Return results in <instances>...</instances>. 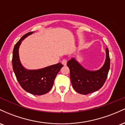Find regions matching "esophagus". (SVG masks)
Segmentation results:
<instances>
[{
    "instance_id": "1",
    "label": "esophagus",
    "mask_w": 125,
    "mask_h": 125,
    "mask_svg": "<svg viewBox=\"0 0 125 125\" xmlns=\"http://www.w3.org/2000/svg\"><path fill=\"white\" fill-rule=\"evenodd\" d=\"M61 62H62V64L64 65H67V60H65V59H64V60H62V61H61Z\"/></svg>"
}]
</instances>
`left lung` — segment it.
I'll return each instance as SVG.
<instances>
[{"mask_svg":"<svg viewBox=\"0 0 125 125\" xmlns=\"http://www.w3.org/2000/svg\"><path fill=\"white\" fill-rule=\"evenodd\" d=\"M106 60L102 68L90 71L85 69L74 58L67 62L69 67L70 78L73 89L81 94H87L99 90L107 78L110 68L109 49H106Z\"/></svg>","mask_w":125,"mask_h":125,"instance_id":"8db88e82","label":"left lung"}]
</instances>
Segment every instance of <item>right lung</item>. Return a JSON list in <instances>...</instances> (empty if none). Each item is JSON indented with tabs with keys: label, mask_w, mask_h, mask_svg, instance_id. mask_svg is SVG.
<instances>
[{
	"label": "right lung",
	"mask_w": 125,
	"mask_h": 125,
	"mask_svg": "<svg viewBox=\"0 0 125 125\" xmlns=\"http://www.w3.org/2000/svg\"><path fill=\"white\" fill-rule=\"evenodd\" d=\"M33 32L26 33L15 44L13 51L12 66L17 80L22 89L32 94L42 95L48 93L52 87L54 80L63 65L58 63L38 70H27L23 67L19 60V46L22 41Z\"/></svg>",
	"instance_id": "add662e5"
}]
</instances>
